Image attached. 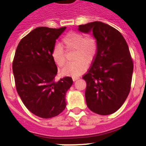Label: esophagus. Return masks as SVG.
Returning <instances> with one entry per match:
<instances>
[{
  "mask_svg": "<svg viewBox=\"0 0 146 146\" xmlns=\"http://www.w3.org/2000/svg\"><path fill=\"white\" fill-rule=\"evenodd\" d=\"M80 78L79 77H73V81H76V80H77L78 79H79Z\"/></svg>",
  "mask_w": 146,
  "mask_h": 146,
  "instance_id": "34e87169",
  "label": "esophagus"
}]
</instances>
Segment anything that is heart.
<instances>
[{
  "mask_svg": "<svg viewBox=\"0 0 146 146\" xmlns=\"http://www.w3.org/2000/svg\"><path fill=\"white\" fill-rule=\"evenodd\" d=\"M64 48L66 50H74L73 63L66 65L61 70L65 76L76 77L85 72L87 64L95 59L98 51V42L92 36H86L77 32L68 33L63 37L61 44H56L51 51V57L54 62L59 67L66 64Z\"/></svg>",
  "mask_w": 146,
  "mask_h": 146,
  "instance_id": "obj_1",
  "label": "heart"
}]
</instances>
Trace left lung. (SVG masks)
Segmentation results:
<instances>
[{
    "label": "left lung",
    "mask_w": 146,
    "mask_h": 146,
    "mask_svg": "<svg viewBox=\"0 0 146 146\" xmlns=\"http://www.w3.org/2000/svg\"><path fill=\"white\" fill-rule=\"evenodd\" d=\"M78 30L92 32L98 42L96 56L82 77L87 83V105L96 114H113L121 107L130 92L133 64L129 46L117 29L102 22L81 25Z\"/></svg>",
    "instance_id": "obj_1"
}]
</instances>
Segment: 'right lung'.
Listing matches in <instances>:
<instances>
[{
	"label": "right lung",
	"mask_w": 146,
	"mask_h": 146,
	"mask_svg": "<svg viewBox=\"0 0 146 146\" xmlns=\"http://www.w3.org/2000/svg\"><path fill=\"white\" fill-rule=\"evenodd\" d=\"M66 27L33 29L18 44L13 63L17 92L28 110L37 117L58 115L66 106V92L73 84L70 77L56 81L57 66L51 57L56 40Z\"/></svg>",
	"instance_id": "add662e5"
}]
</instances>
